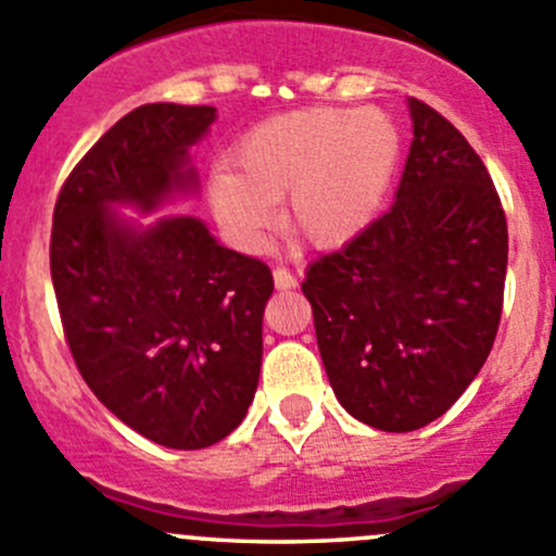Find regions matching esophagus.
Segmentation results:
<instances>
[{
  "label": "esophagus",
  "mask_w": 556,
  "mask_h": 556,
  "mask_svg": "<svg viewBox=\"0 0 556 556\" xmlns=\"http://www.w3.org/2000/svg\"><path fill=\"white\" fill-rule=\"evenodd\" d=\"M274 285H277V290H293L295 285H299V279H295L288 268L277 266L274 268Z\"/></svg>",
  "instance_id": "obj_1"
}]
</instances>
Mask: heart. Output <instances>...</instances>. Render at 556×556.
Returning <instances> with one entry per match:
<instances>
[{
  "label": "heart",
  "instance_id": "obj_1",
  "mask_svg": "<svg viewBox=\"0 0 556 556\" xmlns=\"http://www.w3.org/2000/svg\"><path fill=\"white\" fill-rule=\"evenodd\" d=\"M215 169L210 206L239 250H257L288 195V228L330 250L366 231L401 166V131L377 106H304L268 117Z\"/></svg>",
  "mask_w": 556,
  "mask_h": 556
}]
</instances>
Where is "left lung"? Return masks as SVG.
<instances>
[{
	"label": "left lung",
	"instance_id": "1",
	"mask_svg": "<svg viewBox=\"0 0 556 556\" xmlns=\"http://www.w3.org/2000/svg\"><path fill=\"white\" fill-rule=\"evenodd\" d=\"M414 139L390 212L306 271L341 406L387 433L439 419L484 366L503 312L508 228L490 172L444 115L408 99Z\"/></svg>",
	"mask_w": 556,
	"mask_h": 556
}]
</instances>
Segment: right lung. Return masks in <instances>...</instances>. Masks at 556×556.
<instances>
[{
    "label": "right lung",
    "instance_id": "1",
    "mask_svg": "<svg viewBox=\"0 0 556 556\" xmlns=\"http://www.w3.org/2000/svg\"><path fill=\"white\" fill-rule=\"evenodd\" d=\"M215 112L159 102L121 117L66 177L50 233L77 371L121 422L169 450H204L244 419L274 279L199 217L139 226L117 206L153 212L199 188L190 148Z\"/></svg>",
    "mask_w": 556,
    "mask_h": 556
}]
</instances>
